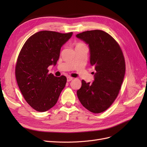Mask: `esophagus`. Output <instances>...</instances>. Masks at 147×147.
Returning a JSON list of instances; mask_svg holds the SVG:
<instances>
[{
  "label": "esophagus",
  "instance_id": "esophagus-1",
  "mask_svg": "<svg viewBox=\"0 0 147 147\" xmlns=\"http://www.w3.org/2000/svg\"><path fill=\"white\" fill-rule=\"evenodd\" d=\"M72 80H73L72 77H67V81L68 82L72 81Z\"/></svg>",
  "mask_w": 147,
  "mask_h": 147
}]
</instances>
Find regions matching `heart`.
Instances as JSON below:
<instances>
[{
  "label": "heart",
  "mask_w": 147,
  "mask_h": 147,
  "mask_svg": "<svg viewBox=\"0 0 147 147\" xmlns=\"http://www.w3.org/2000/svg\"><path fill=\"white\" fill-rule=\"evenodd\" d=\"M83 45V44H82V43H78L77 44V45Z\"/></svg>",
  "instance_id": "heart-1"
}]
</instances>
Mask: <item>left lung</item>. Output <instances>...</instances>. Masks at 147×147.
I'll return each instance as SVG.
<instances>
[{
  "instance_id": "left-lung-1",
  "label": "left lung",
  "mask_w": 147,
  "mask_h": 147,
  "mask_svg": "<svg viewBox=\"0 0 147 147\" xmlns=\"http://www.w3.org/2000/svg\"><path fill=\"white\" fill-rule=\"evenodd\" d=\"M76 37L89 45L90 64L96 70L92 83L82 81V87L77 91L78 98L90 112H103L116 99L124 77L126 65L122 50L103 30H88Z\"/></svg>"
}]
</instances>
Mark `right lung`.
I'll use <instances>...</instances> for the list:
<instances>
[{
	"instance_id": "right-lung-1",
	"label": "right lung",
	"mask_w": 147,
	"mask_h": 147,
	"mask_svg": "<svg viewBox=\"0 0 147 147\" xmlns=\"http://www.w3.org/2000/svg\"><path fill=\"white\" fill-rule=\"evenodd\" d=\"M72 34L40 31L21 48L15 68L17 83L26 101L38 112H46L55 106L65 86L66 77L49 74L48 67L56 64L62 46Z\"/></svg>"
}]
</instances>
